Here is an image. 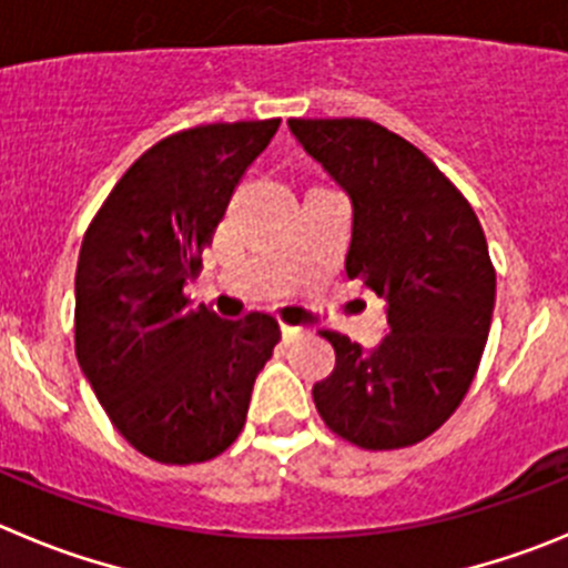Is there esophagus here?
I'll return each instance as SVG.
<instances>
[{"instance_id":"1","label":"esophagus","mask_w":568,"mask_h":568,"mask_svg":"<svg viewBox=\"0 0 568 568\" xmlns=\"http://www.w3.org/2000/svg\"><path fill=\"white\" fill-rule=\"evenodd\" d=\"M302 336V327L296 325H283V338L285 342H294V338Z\"/></svg>"}]
</instances>
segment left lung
<instances>
[{"instance_id": "obj_1", "label": "left lung", "mask_w": 568, "mask_h": 568, "mask_svg": "<svg viewBox=\"0 0 568 568\" xmlns=\"http://www.w3.org/2000/svg\"><path fill=\"white\" fill-rule=\"evenodd\" d=\"M353 204L344 272L386 300L375 349L322 336L336 367L314 384L325 426L367 452L406 448L463 404L490 333L496 272L474 206L437 164L373 120H288Z\"/></svg>"}]
</instances>
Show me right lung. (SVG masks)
<instances>
[{
    "label": "right lung",
    "instance_id": "1",
    "mask_svg": "<svg viewBox=\"0 0 568 568\" xmlns=\"http://www.w3.org/2000/svg\"><path fill=\"white\" fill-rule=\"evenodd\" d=\"M277 129L280 120H243L164 136L123 173L83 235L78 364L116 432L156 463L226 452L280 342L268 314L224 322L184 296L237 182Z\"/></svg>",
    "mask_w": 568,
    "mask_h": 568
}]
</instances>
